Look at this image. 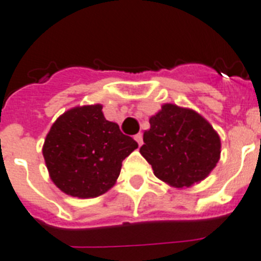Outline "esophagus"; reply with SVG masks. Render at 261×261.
Wrapping results in <instances>:
<instances>
[{
  "mask_svg": "<svg viewBox=\"0 0 261 261\" xmlns=\"http://www.w3.org/2000/svg\"><path fill=\"white\" fill-rule=\"evenodd\" d=\"M134 139H135V141H137V143L139 144V146H142V143H143V137H142L141 133H139V134L135 135Z\"/></svg>",
  "mask_w": 261,
  "mask_h": 261,
  "instance_id": "34e87169",
  "label": "esophagus"
}]
</instances>
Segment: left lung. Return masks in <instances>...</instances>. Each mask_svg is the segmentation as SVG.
I'll use <instances>...</instances> for the list:
<instances>
[{
	"instance_id": "8db88e82",
	"label": "left lung",
	"mask_w": 261,
	"mask_h": 261,
	"mask_svg": "<svg viewBox=\"0 0 261 261\" xmlns=\"http://www.w3.org/2000/svg\"><path fill=\"white\" fill-rule=\"evenodd\" d=\"M141 154L156 178L176 188L203 180L220 159V138L214 127L191 109L166 103L150 118Z\"/></svg>"
}]
</instances>
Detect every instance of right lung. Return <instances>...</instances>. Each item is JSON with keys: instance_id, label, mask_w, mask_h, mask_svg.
<instances>
[{"instance_id": "right-lung-1", "label": "right lung", "mask_w": 261, "mask_h": 261, "mask_svg": "<svg viewBox=\"0 0 261 261\" xmlns=\"http://www.w3.org/2000/svg\"><path fill=\"white\" fill-rule=\"evenodd\" d=\"M138 147L119 126L109 122L102 105L78 106L53 123L43 143L50 178L65 194L97 198L117 181L124 158Z\"/></svg>"}]
</instances>
